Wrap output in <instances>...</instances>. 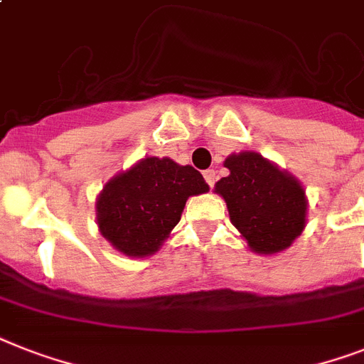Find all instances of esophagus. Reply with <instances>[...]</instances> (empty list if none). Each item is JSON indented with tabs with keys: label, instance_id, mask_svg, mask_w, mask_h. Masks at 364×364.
Returning <instances> with one entry per match:
<instances>
[{
	"label": "esophagus",
	"instance_id": "34e87169",
	"mask_svg": "<svg viewBox=\"0 0 364 364\" xmlns=\"http://www.w3.org/2000/svg\"><path fill=\"white\" fill-rule=\"evenodd\" d=\"M203 177H205V181H208L209 187H215V181H217V172H215V170H205V172H203Z\"/></svg>",
	"mask_w": 364,
	"mask_h": 364
}]
</instances>
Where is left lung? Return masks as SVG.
<instances>
[{
    "mask_svg": "<svg viewBox=\"0 0 364 364\" xmlns=\"http://www.w3.org/2000/svg\"><path fill=\"white\" fill-rule=\"evenodd\" d=\"M224 166L230 176L215 183V192L249 249L271 256L291 247L306 226L303 185L256 151L232 153Z\"/></svg>",
    "mask_w": 364,
    "mask_h": 364,
    "instance_id": "8db88e82",
    "label": "left lung"
}]
</instances>
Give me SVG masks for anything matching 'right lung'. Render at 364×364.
<instances>
[{"mask_svg": "<svg viewBox=\"0 0 364 364\" xmlns=\"http://www.w3.org/2000/svg\"><path fill=\"white\" fill-rule=\"evenodd\" d=\"M208 191L202 173L188 164L146 156L115 173L99 192L97 226L117 252L147 258L170 237L188 198Z\"/></svg>", "mask_w": 364, "mask_h": 364, "instance_id": "right-lung-1", "label": "right lung"}]
</instances>
